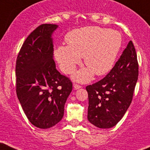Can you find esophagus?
<instances>
[{
  "mask_svg": "<svg viewBox=\"0 0 150 150\" xmlns=\"http://www.w3.org/2000/svg\"><path fill=\"white\" fill-rule=\"evenodd\" d=\"M73 87H74V88L75 89V90H77V89H80L81 87V85H79V84H77V83H74Z\"/></svg>",
  "mask_w": 150,
  "mask_h": 150,
  "instance_id": "obj_1",
  "label": "esophagus"
}]
</instances>
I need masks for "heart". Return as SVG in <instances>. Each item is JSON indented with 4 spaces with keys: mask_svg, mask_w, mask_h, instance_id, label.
I'll list each match as a JSON object with an SVG mask.
<instances>
[{
    "mask_svg": "<svg viewBox=\"0 0 150 150\" xmlns=\"http://www.w3.org/2000/svg\"><path fill=\"white\" fill-rule=\"evenodd\" d=\"M69 45H60L55 56L60 68L66 74H72L83 57L88 69L77 72L74 78L81 82L88 81L93 72L105 75L114 65L122 45L120 32L108 28L90 26L77 29L67 35Z\"/></svg>",
    "mask_w": 150,
    "mask_h": 150,
    "instance_id": "obj_1",
    "label": "heart"
}]
</instances>
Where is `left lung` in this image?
I'll use <instances>...</instances> for the list:
<instances>
[{"instance_id":"1","label":"left lung","mask_w":150,"mask_h":150,"mask_svg":"<svg viewBox=\"0 0 150 150\" xmlns=\"http://www.w3.org/2000/svg\"><path fill=\"white\" fill-rule=\"evenodd\" d=\"M138 78V62L133 42L129 44L110 72L86 87L88 93L87 119L101 129L117 125L131 105Z\"/></svg>"}]
</instances>
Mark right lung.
Here are the masks:
<instances>
[{
	"mask_svg": "<svg viewBox=\"0 0 150 150\" xmlns=\"http://www.w3.org/2000/svg\"><path fill=\"white\" fill-rule=\"evenodd\" d=\"M57 25L43 24L27 37L16 59V94L28 120L48 129L62 120L72 90L68 77L57 70L52 35Z\"/></svg>",
	"mask_w": 150,
	"mask_h": 150,
	"instance_id": "1",
	"label": "right lung"
}]
</instances>
